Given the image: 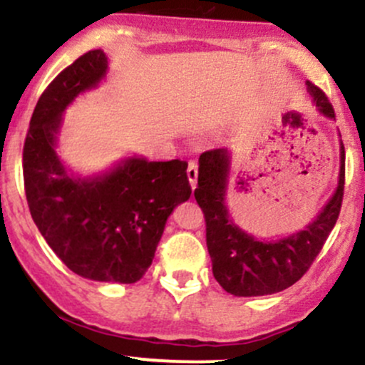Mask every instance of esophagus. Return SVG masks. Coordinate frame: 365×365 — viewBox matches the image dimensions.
I'll use <instances>...</instances> for the list:
<instances>
[{
    "mask_svg": "<svg viewBox=\"0 0 365 365\" xmlns=\"http://www.w3.org/2000/svg\"><path fill=\"white\" fill-rule=\"evenodd\" d=\"M186 174H187V179H190L191 187H193V190H195L196 182H198V165H196L195 162H190Z\"/></svg>",
    "mask_w": 365,
    "mask_h": 365,
    "instance_id": "obj_1",
    "label": "esophagus"
}]
</instances>
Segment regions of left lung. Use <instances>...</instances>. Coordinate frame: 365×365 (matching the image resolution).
<instances>
[{"label": "left lung", "mask_w": 365, "mask_h": 365, "mask_svg": "<svg viewBox=\"0 0 365 365\" xmlns=\"http://www.w3.org/2000/svg\"><path fill=\"white\" fill-rule=\"evenodd\" d=\"M307 89L319 112L334 118V108L317 86ZM231 153L224 148L200 155L195 198L207 224V248L214 277L235 297H264L289 288L309 271L336 224L345 187V148L339 146L338 187L321 214L304 231L277 241H260L235 224L226 207Z\"/></svg>", "instance_id": "1"}]
</instances>
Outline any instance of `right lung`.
Here are the masks:
<instances>
[{"instance_id":"obj_1","label":"right lung","mask_w":365,"mask_h":365,"mask_svg":"<svg viewBox=\"0 0 365 365\" xmlns=\"http://www.w3.org/2000/svg\"><path fill=\"white\" fill-rule=\"evenodd\" d=\"M91 50L44 89L24 143V186L32 219L58 259L86 279L130 284L145 276L167 219L191 195L187 163L129 157L94 178H73L56 155L61 113L106 73Z\"/></svg>"}]
</instances>
